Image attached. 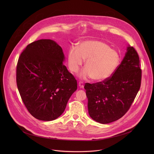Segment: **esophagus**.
Masks as SVG:
<instances>
[{"label": "esophagus", "mask_w": 154, "mask_h": 154, "mask_svg": "<svg viewBox=\"0 0 154 154\" xmlns=\"http://www.w3.org/2000/svg\"><path fill=\"white\" fill-rule=\"evenodd\" d=\"M79 86L80 88H82L84 87V83H83V82H79Z\"/></svg>", "instance_id": "1"}]
</instances>
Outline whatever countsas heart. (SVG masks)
Returning a JSON list of instances; mask_svg holds the SVG:
<instances>
[{"label":"heart","instance_id":"heart-1","mask_svg":"<svg viewBox=\"0 0 154 154\" xmlns=\"http://www.w3.org/2000/svg\"><path fill=\"white\" fill-rule=\"evenodd\" d=\"M86 60V68L80 74L82 79L91 77L96 82H102L110 77L116 71L119 62L118 53L111 49L106 44L97 40L82 42L79 48L72 46L68 53L70 70L77 72Z\"/></svg>","mask_w":154,"mask_h":154}]
</instances>
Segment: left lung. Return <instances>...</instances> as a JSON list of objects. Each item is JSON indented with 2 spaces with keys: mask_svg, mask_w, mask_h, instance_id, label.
I'll use <instances>...</instances> for the list:
<instances>
[{
  "mask_svg": "<svg viewBox=\"0 0 154 154\" xmlns=\"http://www.w3.org/2000/svg\"><path fill=\"white\" fill-rule=\"evenodd\" d=\"M141 72L138 53L128 46L112 76L102 82L85 83L90 117L100 124H108L122 118L140 88Z\"/></svg>",
  "mask_w": 154,
  "mask_h": 154,
  "instance_id": "left-lung-1",
  "label": "left lung"
}]
</instances>
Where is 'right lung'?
Listing matches in <instances>:
<instances>
[{"label": "right lung", "mask_w": 154, "mask_h": 154, "mask_svg": "<svg viewBox=\"0 0 154 154\" xmlns=\"http://www.w3.org/2000/svg\"><path fill=\"white\" fill-rule=\"evenodd\" d=\"M64 58L62 48L51 39L29 44L19 57L17 88L29 112L39 120L58 118L77 88V80L63 64Z\"/></svg>", "instance_id": "obj_1"}]
</instances>
